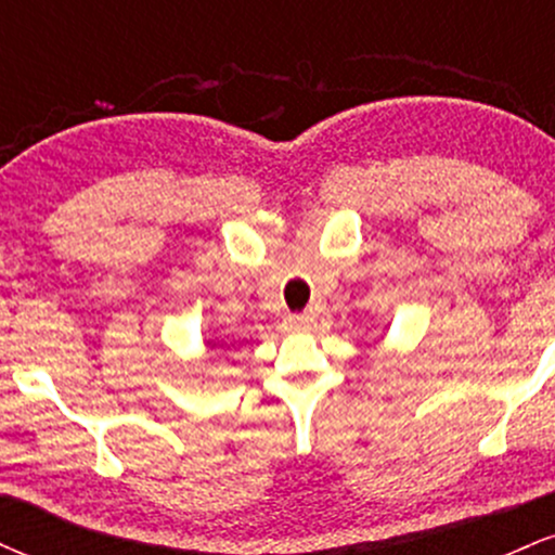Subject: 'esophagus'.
<instances>
[{
  "instance_id": "esophagus-1",
  "label": "esophagus",
  "mask_w": 555,
  "mask_h": 555,
  "mask_svg": "<svg viewBox=\"0 0 555 555\" xmlns=\"http://www.w3.org/2000/svg\"><path fill=\"white\" fill-rule=\"evenodd\" d=\"M315 321V313H299V315H289V328L295 331H305L310 323Z\"/></svg>"
}]
</instances>
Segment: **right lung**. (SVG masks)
I'll list each match as a JSON object with an SVG mask.
<instances>
[{
    "mask_svg": "<svg viewBox=\"0 0 555 555\" xmlns=\"http://www.w3.org/2000/svg\"><path fill=\"white\" fill-rule=\"evenodd\" d=\"M206 347H208V352H214V349H219V352H227L232 344H229V339H206Z\"/></svg>",
    "mask_w": 555,
    "mask_h": 555,
    "instance_id": "obj_1",
    "label": "right lung"
}]
</instances>
